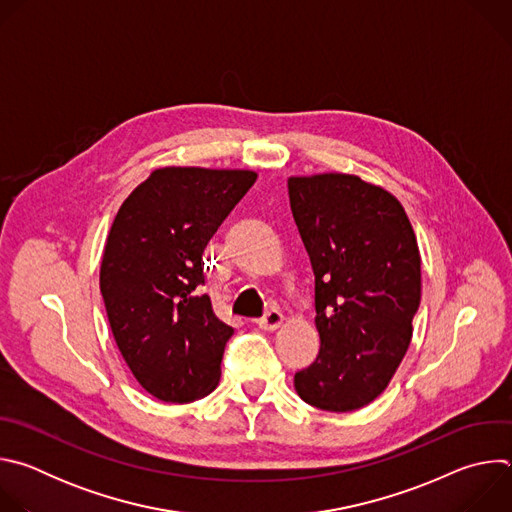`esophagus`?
<instances>
[{"label":"esophagus","mask_w":512,"mask_h":512,"mask_svg":"<svg viewBox=\"0 0 512 512\" xmlns=\"http://www.w3.org/2000/svg\"><path fill=\"white\" fill-rule=\"evenodd\" d=\"M281 322H283V314L277 308H271L269 312H265L263 318L257 320V326L271 332V330H277L281 326Z\"/></svg>","instance_id":"34e87169"}]
</instances>
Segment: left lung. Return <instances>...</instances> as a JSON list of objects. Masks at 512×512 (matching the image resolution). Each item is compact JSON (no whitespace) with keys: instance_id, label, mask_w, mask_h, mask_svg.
<instances>
[{"instance_id":"1","label":"left lung","mask_w":512,"mask_h":512,"mask_svg":"<svg viewBox=\"0 0 512 512\" xmlns=\"http://www.w3.org/2000/svg\"><path fill=\"white\" fill-rule=\"evenodd\" d=\"M289 206L316 277L320 352L296 373L312 407L375 401L403 360L421 300V257L401 202L350 174L294 176Z\"/></svg>"}]
</instances>
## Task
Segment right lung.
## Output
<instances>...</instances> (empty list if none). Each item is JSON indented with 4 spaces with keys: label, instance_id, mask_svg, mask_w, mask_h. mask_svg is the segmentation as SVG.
<instances>
[{
    "label": "right lung",
    "instance_id": "add662e5",
    "mask_svg": "<svg viewBox=\"0 0 512 512\" xmlns=\"http://www.w3.org/2000/svg\"><path fill=\"white\" fill-rule=\"evenodd\" d=\"M251 170L160 168L121 204L101 263L113 338L137 383L166 403L212 393L233 328L204 285V249L255 184Z\"/></svg>",
    "mask_w": 512,
    "mask_h": 512
}]
</instances>
